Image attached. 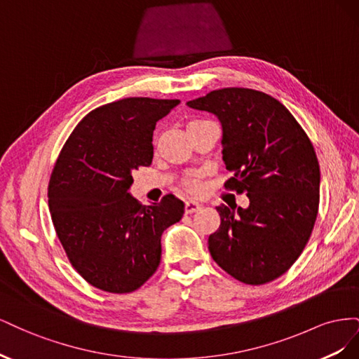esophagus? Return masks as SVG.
<instances>
[{"label":"esophagus","mask_w":359,"mask_h":359,"mask_svg":"<svg viewBox=\"0 0 359 359\" xmlns=\"http://www.w3.org/2000/svg\"><path fill=\"white\" fill-rule=\"evenodd\" d=\"M201 208H202V205H201L199 202H196V201H187V202H186V212H187V214L196 212V211H199Z\"/></svg>","instance_id":"34e87169"}]
</instances>
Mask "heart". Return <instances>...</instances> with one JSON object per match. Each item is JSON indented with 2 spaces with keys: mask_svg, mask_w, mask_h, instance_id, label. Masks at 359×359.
Instances as JSON below:
<instances>
[{
  "mask_svg": "<svg viewBox=\"0 0 359 359\" xmlns=\"http://www.w3.org/2000/svg\"><path fill=\"white\" fill-rule=\"evenodd\" d=\"M190 189H193V190H198V182H190Z\"/></svg>",
  "mask_w": 359,
  "mask_h": 359,
  "instance_id": "b5f03b06",
  "label": "heart"
}]
</instances>
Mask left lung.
Masks as SVG:
<instances>
[{
    "mask_svg": "<svg viewBox=\"0 0 359 359\" xmlns=\"http://www.w3.org/2000/svg\"><path fill=\"white\" fill-rule=\"evenodd\" d=\"M220 119L224 187L245 193L248 208L217 206L220 227L208 238L212 259L245 285H265L295 264L319 211L320 169L311 140L274 97L222 88L187 102Z\"/></svg>",
    "mask_w": 359,
    "mask_h": 359,
    "instance_id": "obj_1",
    "label": "left lung"
}]
</instances>
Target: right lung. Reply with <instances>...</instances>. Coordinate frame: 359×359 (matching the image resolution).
<instances>
[{
    "mask_svg": "<svg viewBox=\"0 0 359 359\" xmlns=\"http://www.w3.org/2000/svg\"><path fill=\"white\" fill-rule=\"evenodd\" d=\"M178 104L128 97L97 107L55 161L48 187L52 223L72 266L97 289L142 286L160 265L161 233L184 214L173 194L145 206L128 193L133 172L153 161L156 123Z\"/></svg>",
    "mask_w": 359,
    "mask_h": 359,
    "instance_id": "obj_1",
    "label": "right lung"
}]
</instances>
